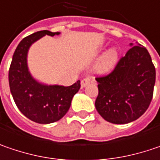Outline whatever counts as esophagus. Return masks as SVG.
<instances>
[{
  "label": "esophagus",
  "mask_w": 160,
  "mask_h": 160,
  "mask_svg": "<svg viewBox=\"0 0 160 160\" xmlns=\"http://www.w3.org/2000/svg\"><path fill=\"white\" fill-rule=\"evenodd\" d=\"M90 82H91V79H90L89 77H86V78H84L83 80H81V83H80L81 88L86 87V86H87V85H88Z\"/></svg>",
  "instance_id": "34e87169"
}]
</instances>
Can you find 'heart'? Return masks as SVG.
I'll use <instances>...</instances> for the list:
<instances>
[{
    "instance_id": "1",
    "label": "heart",
    "mask_w": 160,
    "mask_h": 160,
    "mask_svg": "<svg viewBox=\"0 0 160 160\" xmlns=\"http://www.w3.org/2000/svg\"><path fill=\"white\" fill-rule=\"evenodd\" d=\"M117 59V52L115 50H111L104 55L100 60L98 64L97 65V72L99 73H105L109 72L114 65Z\"/></svg>"
}]
</instances>
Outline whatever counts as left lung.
I'll list each match as a JSON object with an SVG mask.
<instances>
[{
	"mask_svg": "<svg viewBox=\"0 0 160 160\" xmlns=\"http://www.w3.org/2000/svg\"><path fill=\"white\" fill-rule=\"evenodd\" d=\"M96 80L98 95L95 106L98 112L106 121L124 124L135 121L149 108L156 70L148 50L134 45L120 58L111 72Z\"/></svg>",
	"mask_w": 160,
	"mask_h": 160,
	"instance_id": "left-lung-1",
	"label": "left lung"
}]
</instances>
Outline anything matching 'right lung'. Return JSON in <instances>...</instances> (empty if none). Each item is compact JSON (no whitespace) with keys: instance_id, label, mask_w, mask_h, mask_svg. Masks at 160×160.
I'll use <instances>...</instances> for the list:
<instances>
[{"instance_id":"1","label":"right lung","mask_w":160,"mask_h":160,"mask_svg":"<svg viewBox=\"0 0 160 160\" xmlns=\"http://www.w3.org/2000/svg\"><path fill=\"white\" fill-rule=\"evenodd\" d=\"M45 35H59V32L43 30L23 38L17 46L10 70L9 83L14 102L20 112L31 121L51 123L62 118L71 107L73 96L79 91L80 81L72 86H46L34 80L27 64L30 45Z\"/></svg>"}]
</instances>
